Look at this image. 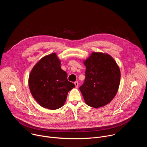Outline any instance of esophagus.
I'll list each match as a JSON object with an SVG mask.
<instances>
[{
	"label": "esophagus",
	"instance_id": "1",
	"mask_svg": "<svg viewBox=\"0 0 147 147\" xmlns=\"http://www.w3.org/2000/svg\"><path fill=\"white\" fill-rule=\"evenodd\" d=\"M74 85H75V87L76 88H78V81H76L74 82Z\"/></svg>",
	"mask_w": 147,
	"mask_h": 147
}]
</instances>
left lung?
I'll list each match as a JSON object with an SVG mask.
<instances>
[{
	"label": "left lung",
	"instance_id": "8db88e82",
	"mask_svg": "<svg viewBox=\"0 0 147 147\" xmlns=\"http://www.w3.org/2000/svg\"><path fill=\"white\" fill-rule=\"evenodd\" d=\"M86 79L80 90L87 105L99 108L107 105L116 96L120 85V70L109 54L92 52L83 61Z\"/></svg>",
	"mask_w": 147,
	"mask_h": 147
}]
</instances>
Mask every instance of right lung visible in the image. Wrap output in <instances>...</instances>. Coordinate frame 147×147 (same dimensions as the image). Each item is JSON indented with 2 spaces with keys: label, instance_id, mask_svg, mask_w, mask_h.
Listing matches in <instances>:
<instances>
[{
  "label": "right lung",
  "instance_id": "1",
  "mask_svg": "<svg viewBox=\"0 0 147 147\" xmlns=\"http://www.w3.org/2000/svg\"><path fill=\"white\" fill-rule=\"evenodd\" d=\"M61 61L56 53L41 58L31 70L28 86L32 96L42 107L51 110L64 105L67 94L74 88L61 69Z\"/></svg>",
  "mask_w": 147,
  "mask_h": 147
}]
</instances>
